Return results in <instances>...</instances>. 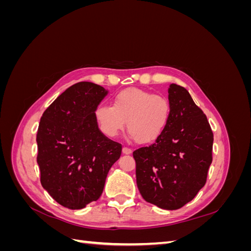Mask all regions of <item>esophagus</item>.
<instances>
[{"label":"esophagus","instance_id":"34e87169","mask_svg":"<svg viewBox=\"0 0 251 251\" xmlns=\"http://www.w3.org/2000/svg\"><path fill=\"white\" fill-rule=\"evenodd\" d=\"M132 150L131 149H128V148H123V153L125 154V155H131L132 154Z\"/></svg>","mask_w":251,"mask_h":251}]
</instances>
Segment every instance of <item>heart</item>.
Masks as SVG:
<instances>
[{
    "mask_svg": "<svg viewBox=\"0 0 251 251\" xmlns=\"http://www.w3.org/2000/svg\"><path fill=\"white\" fill-rule=\"evenodd\" d=\"M112 104H100L94 112L98 127L110 138L124 130L126 121L131 138L141 144L153 143L161 137L171 119L168 98L149 91L123 90L113 97Z\"/></svg>",
    "mask_w": 251,
    "mask_h": 251,
    "instance_id": "b5f03b06",
    "label": "heart"
}]
</instances>
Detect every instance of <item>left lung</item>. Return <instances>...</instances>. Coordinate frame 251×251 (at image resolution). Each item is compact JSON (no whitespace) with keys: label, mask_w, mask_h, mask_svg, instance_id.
<instances>
[{"label":"left lung","mask_w":251,"mask_h":251,"mask_svg":"<svg viewBox=\"0 0 251 251\" xmlns=\"http://www.w3.org/2000/svg\"><path fill=\"white\" fill-rule=\"evenodd\" d=\"M171 119L161 137L133 153L136 183L142 198L175 210L192 201L205 185L212 161L214 134L188 91L171 83Z\"/></svg>","instance_id":"obj_1"}]
</instances>
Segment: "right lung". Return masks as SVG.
I'll list each match as a JSON object with an SVG mask.
<instances>
[{"label":"right lung","mask_w":251,"mask_h":251,"mask_svg":"<svg viewBox=\"0 0 251 251\" xmlns=\"http://www.w3.org/2000/svg\"><path fill=\"white\" fill-rule=\"evenodd\" d=\"M109 91L81 81L68 88L41 118L36 135L41 183L58 204L81 209L100 199L121 144L100 131L94 112Z\"/></svg>","instance_id":"obj_1"}]
</instances>
